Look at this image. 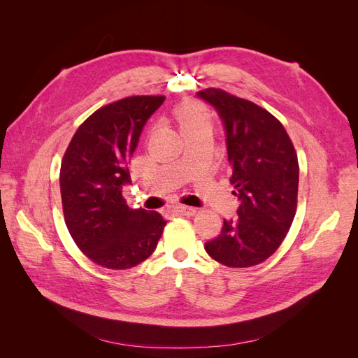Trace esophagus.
Masks as SVG:
<instances>
[{"instance_id":"1","label":"esophagus","mask_w":358,"mask_h":358,"mask_svg":"<svg viewBox=\"0 0 358 358\" xmlns=\"http://www.w3.org/2000/svg\"><path fill=\"white\" fill-rule=\"evenodd\" d=\"M176 210L180 215H185V216H192V215H196V212H197V209L191 208V206H178Z\"/></svg>"}]
</instances>
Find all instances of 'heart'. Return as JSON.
Masks as SVG:
<instances>
[{
    "label": "heart",
    "instance_id": "heart-1",
    "mask_svg": "<svg viewBox=\"0 0 358 358\" xmlns=\"http://www.w3.org/2000/svg\"><path fill=\"white\" fill-rule=\"evenodd\" d=\"M173 116H175V121L183 137L191 133L201 131V129H210L212 127V117L208 110L201 104L192 100L179 103Z\"/></svg>",
    "mask_w": 358,
    "mask_h": 358
}]
</instances>
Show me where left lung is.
<instances>
[{
	"label": "left lung",
	"instance_id": "8db88e82",
	"mask_svg": "<svg viewBox=\"0 0 358 358\" xmlns=\"http://www.w3.org/2000/svg\"><path fill=\"white\" fill-rule=\"evenodd\" d=\"M220 113L231 166L230 183L241 200L237 218L204 245L227 267L263 263L284 242L297 210L299 161L284 125L258 104L224 90L197 94Z\"/></svg>",
	"mask_w": 358,
	"mask_h": 358
}]
</instances>
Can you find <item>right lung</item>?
<instances>
[{
	"instance_id": "add662e5",
	"label": "right lung",
	"mask_w": 358,
	"mask_h": 358,
	"mask_svg": "<svg viewBox=\"0 0 358 358\" xmlns=\"http://www.w3.org/2000/svg\"><path fill=\"white\" fill-rule=\"evenodd\" d=\"M164 95H133L100 107L74 133L59 171L62 212L74 243L92 263L131 268L152 255L166 221L129 209L127 162Z\"/></svg>"
}]
</instances>
